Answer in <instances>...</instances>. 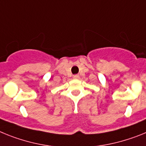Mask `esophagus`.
<instances>
[{
	"mask_svg": "<svg viewBox=\"0 0 146 146\" xmlns=\"http://www.w3.org/2000/svg\"><path fill=\"white\" fill-rule=\"evenodd\" d=\"M78 78H79V76H78V75H75V76H73V78H74V79H78Z\"/></svg>",
	"mask_w": 146,
	"mask_h": 146,
	"instance_id": "1",
	"label": "esophagus"
}]
</instances>
